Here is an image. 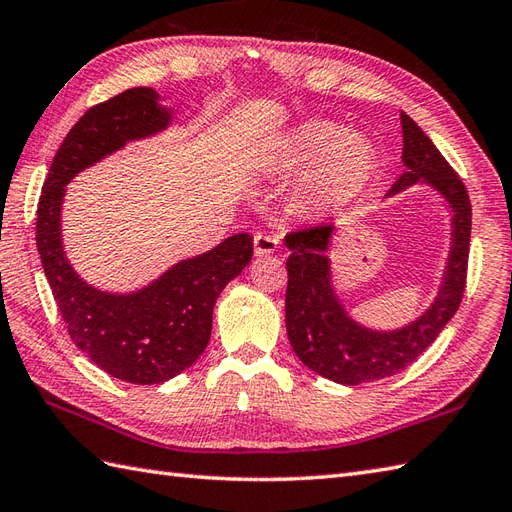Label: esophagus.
<instances>
[{"label":"esophagus","mask_w":512,"mask_h":512,"mask_svg":"<svg viewBox=\"0 0 512 512\" xmlns=\"http://www.w3.org/2000/svg\"><path fill=\"white\" fill-rule=\"evenodd\" d=\"M279 237L270 235V233H257L255 235V255L264 257V255H272L279 248Z\"/></svg>","instance_id":"1"}]
</instances>
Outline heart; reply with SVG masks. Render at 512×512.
<instances>
[{
    "mask_svg": "<svg viewBox=\"0 0 512 512\" xmlns=\"http://www.w3.org/2000/svg\"><path fill=\"white\" fill-rule=\"evenodd\" d=\"M270 172L294 178V202L307 216H329L358 200L379 170L373 139L336 122L310 120L270 144Z\"/></svg>",
    "mask_w": 512,
    "mask_h": 512,
    "instance_id": "b5f03b06",
    "label": "heart"
}]
</instances>
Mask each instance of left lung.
I'll list each match as a JSON object with an SVG mask.
<instances>
[{
  "label": "left lung",
  "mask_w": 512,
  "mask_h": 512,
  "mask_svg": "<svg viewBox=\"0 0 512 512\" xmlns=\"http://www.w3.org/2000/svg\"><path fill=\"white\" fill-rule=\"evenodd\" d=\"M406 165L386 198L412 185H427L445 200L451 211L449 253L436 296L427 310L408 325L375 329L355 320L334 288L327 255L334 227H316L285 235L290 248L288 290H285V329L299 360L320 377L336 384L358 386L395 375L430 347L454 318L467 279L471 202L465 185L419 124L401 113Z\"/></svg>",
  "instance_id": "obj_1"
}]
</instances>
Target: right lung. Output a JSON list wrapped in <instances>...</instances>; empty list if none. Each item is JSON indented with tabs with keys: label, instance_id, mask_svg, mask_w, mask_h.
Wrapping results in <instances>:
<instances>
[{
	"label": "right lung",
	"instance_id": "right-lung-1",
	"mask_svg": "<svg viewBox=\"0 0 512 512\" xmlns=\"http://www.w3.org/2000/svg\"><path fill=\"white\" fill-rule=\"evenodd\" d=\"M174 111L150 87L128 89L93 106L69 130L43 183L37 248L47 283L87 358L128 384H163L192 366L211 338L213 305L253 259V237L235 233L211 251L176 261L133 292L98 290L69 264L63 246L67 185L130 141L168 130Z\"/></svg>",
	"mask_w": 512,
	"mask_h": 512
}]
</instances>
